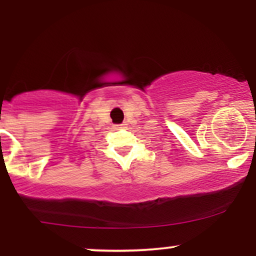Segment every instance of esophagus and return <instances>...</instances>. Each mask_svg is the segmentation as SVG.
<instances>
[{
    "instance_id": "esophagus-1",
    "label": "esophagus",
    "mask_w": 256,
    "mask_h": 256,
    "mask_svg": "<svg viewBox=\"0 0 256 256\" xmlns=\"http://www.w3.org/2000/svg\"><path fill=\"white\" fill-rule=\"evenodd\" d=\"M126 126V124H120V125H116L114 126V128H124Z\"/></svg>"
}]
</instances>
